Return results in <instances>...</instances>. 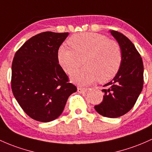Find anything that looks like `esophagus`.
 Returning <instances> with one entry per match:
<instances>
[{
	"label": "esophagus",
	"instance_id": "esophagus-1",
	"mask_svg": "<svg viewBox=\"0 0 152 152\" xmlns=\"http://www.w3.org/2000/svg\"><path fill=\"white\" fill-rule=\"evenodd\" d=\"M87 88L85 87H78V91L80 93H84L87 91Z\"/></svg>",
	"mask_w": 152,
	"mask_h": 152
}]
</instances>
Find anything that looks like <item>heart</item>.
<instances>
[{
  "instance_id": "heart-1",
  "label": "heart",
  "mask_w": 152,
  "mask_h": 152,
  "mask_svg": "<svg viewBox=\"0 0 152 152\" xmlns=\"http://www.w3.org/2000/svg\"><path fill=\"white\" fill-rule=\"evenodd\" d=\"M72 49L62 45L58 52L60 65L68 75L79 70L82 61L86 68L73 76L75 82L87 84L93 81L107 82L117 74L123 60L118 42L103 34L84 32L73 34L68 40Z\"/></svg>"
}]
</instances>
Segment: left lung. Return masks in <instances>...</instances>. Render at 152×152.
<instances>
[{
  "label": "left lung",
  "mask_w": 152,
  "mask_h": 152,
  "mask_svg": "<svg viewBox=\"0 0 152 152\" xmlns=\"http://www.w3.org/2000/svg\"><path fill=\"white\" fill-rule=\"evenodd\" d=\"M110 33L121 47L122 63L114 79L103 86V100L94 109L102 116L118 118L132 109L142 91L144 65L132 42L121 32L112 30Z\"/></svg>",
  "instance_id": "left-lung-1"
}]
</instances>
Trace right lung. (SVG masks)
Returning a JSON list of instances; mask_svg holds the SVG:
<instances>
[{
  "label": "right lung",
  "instance_id": "right-lung-1",
  "mask_svg": "<svg viewBox=\"0 0 152 152\" xmlns=\"http://www.w3.org/2000/svg\"><path fill=\"white\" fill-rule=\"evenodd\" d=\"M68 32L45 31L28 39L15 53L11 89L30 118L50 122L63 113L68 98L77 91L58 60L60 46Z\"/></svg>",
  "mask_w": 152,
  "mask_h": 152
}]
</instances>
